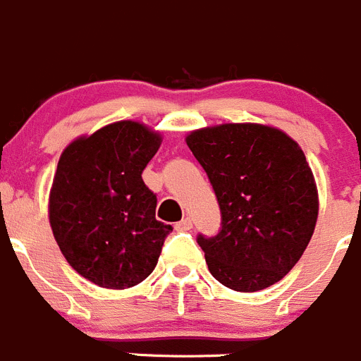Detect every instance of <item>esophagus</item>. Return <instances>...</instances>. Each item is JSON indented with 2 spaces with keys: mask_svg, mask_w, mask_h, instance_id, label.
Returning <instances> with one entry per match:
<instances>
[{
  "mask_svg": "<svg viewBox=\"0 0 361 361\" xmlns=\"http://www.w3.org/2000/svg\"><path fill=\"white\" fill-rule=\"evenodd\" d=\"M191 227H193V221H191V218H183V220L178 221V224H175V229L177 231H190Z\"/></svg>",
  "mask_w": 361,
  "mask_h": 361,
  "instance_id": "obj_1",
  "label": "esophagus"
}]
</instances>
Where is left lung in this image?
I'll return each mask as SVG.
<instances>
[{
	"mask_svg": "<svg viewBox=\"0 0 361 361\" xmlns=\"http://www.w3.org/2000/svg\"><path fill=\"white\" fill-rule=\"evenodd\" d=\"M186 143L221 211L220 233L197 240L211 276L234 292L276 284L300 259L319 216V191L302 148L261 123L198 128Z\"/></svg>",
	"mask_w": 361,
	"mask_h": 361,
	"instance_id": "8db88e82",
	"label": "left lung"
}]
</instances>
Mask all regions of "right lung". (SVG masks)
<instances>
[{
	"label": "right lung",
	"instance_id": "right-lung-1",
	"mask_svg": "<svg viewBox=\"0 0 361 361\" xmlns=\"http://www.w3.org/2000/svg\"><path fill=\"white\" fill-rule=\"evenodd\" d=\"M161 143V132L123 120L80 135L59 159L49 226L73 270L102 288L147 279L170 234L171 226L155 220L157 198L141 178Z\"/></svg>",
	"mask_w": 361,
	"mask_h": 361
}]
</instances>
